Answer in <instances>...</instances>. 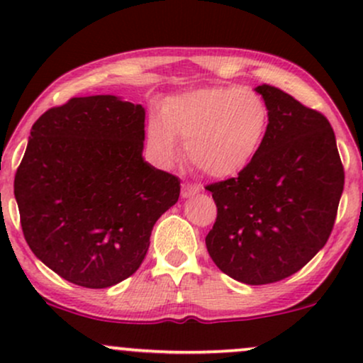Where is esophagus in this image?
I'll return each instance as SVG.
<instances>
[{
  "label": "esophagus",
  "instance_id": "esophagus-1",
  "mask_svg": "<svg viewBox=\"0 0 363 363\" xmlns=\"http://www.w3.org/2000/svg\"><path fill=\"white\" fill-rule=\"evenodd\" d=\"M198 193H199V186L189 184V182H184V184H182V191H181L182 198H191V196H194Z\"/></svg>",
  "mask_w": 363,
  "mask_h": 363
}]
</instances>
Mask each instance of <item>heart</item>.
Returning a JSON list of instances; mask_svg holds the SVG:
<instances>
[{"mask_svg": "<svg viewBox=\"0 0 363 363\" xmlns=\"http://www.w3.org/2000/svg\"><path fill=\"white\" fill-rule=\"evenodd\" d=\"M269 123V109L256 91L211 86L176 95L162 107V118L147 128V143L160 164L177 155V140L186 155L211 177H232L259 152Z\"/></svg>", "mask_w": 363, "mask_h": 363, "instance_id": "1", "label": "heart"}]
</instances>
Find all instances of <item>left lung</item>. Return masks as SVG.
Instances as JSON below:
<instances>
[{
    "instance_id": "1",
    "label": "left lung",
    "mask_w": 363,
    "mask_h": 363,
    "mask_svg": "<svg viewBox=\"0 0 363 363\" xmlns=\"http://www.w3.org/2000/svg\"><path fill=\"white\" fill-rule=\"evenodd\" d=\"M254 90L269 109L268 129L239 176L206 186L216 203L206 249L230 278L266 285L297 273L328 242L345 172L320 112L277 86Z\"/></svg>"
}]
</instances>
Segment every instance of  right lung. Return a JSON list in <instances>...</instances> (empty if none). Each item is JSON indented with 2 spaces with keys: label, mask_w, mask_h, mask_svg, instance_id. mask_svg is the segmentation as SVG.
Instances as JSON below:
<instances>
[{
  "label": "right lung",
  "mask_w": 363,
  "mask_h": 363,
  "mask_svg": "<svg viewBox=\"0 0 363 363\" xmlns=\"http://www.w3.org/2000/svg\"><path fill=\"white\" fill-rule=\"evenodd\" d=\"M145 109L116 95L74 97L35 121L15 199L32 252L86 289L131 277L181 181L145 162Z\"/></svg>",
  "instance_id": "1"
}]
</instances>
